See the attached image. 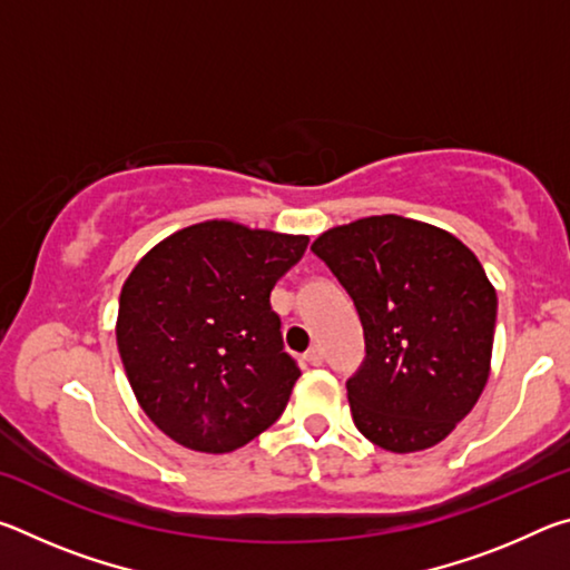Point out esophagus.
Instances as JSON below:
<instances>
[{
  "label": "esophagus",
  "instance_id": "1",
  "mask_svg": "<svg viewBox=\"0 0 570 570\" xmlns=\"http://www.w3.org/2000/svg\"><path fill=\"white\" fill-rule=\"evenodd\" d=\"M304 360L308 362V364H314V366H320L322 362H324V350L320 344H314V346H308L306 350V354H304Z\"/></svg>",
  "mask_w": 570,
  "mask_h": 570
}]
</instances>
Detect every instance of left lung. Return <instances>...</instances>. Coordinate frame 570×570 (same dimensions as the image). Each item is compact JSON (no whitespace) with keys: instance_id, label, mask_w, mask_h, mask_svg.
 Here are the masks:
<instances>
[{"instance_id":"obj_1","label":"left lung","mask_w":570,"mask_h":570,"mask_svg":"<svg viewBox=\"0 0 570 570\" xmlns=\"http://www.w3.org/2000/svg\"><path fill=\"white\" fill-rule=\"evenodd\" d=\"M314 256L354 302L364 360L346 394L356 430L390 452L445 440L488 382L498 296L452 234L370 216L322 234Z\"/></svg>"}]
</instances>
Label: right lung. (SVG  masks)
<instances>
[{
  "mask_svg": "<svg viewBox=\"0 0 570 570\" xmlns=\"http://www.w3.org/2000/svg\"><path fill=\"white\" fill-rule=\"evenodd\" d=\"M308 238L206 220L148 250L120 294L118 350L142 412L178 445L230 452L282 417L302 370L272 288Z\"/></svg>",
  "mask_w": 570,
  "mask_h": 570,
  "instance_id": "right-lung-1",
  "label": "right lung"
}]
</instances>
